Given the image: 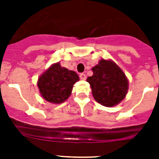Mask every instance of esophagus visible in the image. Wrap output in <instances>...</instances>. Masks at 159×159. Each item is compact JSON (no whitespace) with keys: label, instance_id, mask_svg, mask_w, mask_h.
<instances>
[{"label":"esophagus","instance_id":"obj_1","mask_svg":"<svg viewBox=\"0 0 159 159\" xmlns=\"http://www.w3.org/2000/svg\"><path fill=\"white\" fill-rule=\"evenodd\" d=\"M79 77L82 80H85L86 78H87V76H86V74H85V73H80Z\"/></svg>","mask_w":159,"mask_h":159}]
</instances>
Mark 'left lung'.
Returning <instances> with one entry per match:
<instances>
[{"mask_svg": "<svg viewBox=\"0 0 159 159\" xmlns=\"http://www.w3.org/2000/svg\"><path fill=\"white\" fill-rule=\"evenodd\" d=\"M93 75L87 81L92 87L93 97L107 107L119 104L125 97L129 82L124 72L111 60H100L92 67Z\"/></svg>", "mask_w": 159, "mask_h": 159, "instance_id": "8db88e82", "label": "left lung"}]
</instances>
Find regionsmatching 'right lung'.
I'll return each mask as SVG.
<instances>
[{
  "mask_svg": "<svg viewBox=\"0 0 159 159\" xmlns=\"http://www.w3.org/2000/svg\"><path fill=\"white\" fill-rule=\"evenodd\" d=\"M78 80L79 77L76 72L61 67L57 62L39 77L38 87L47 102L58 104L69 97L73 85Z\"/></svg>",
  "mask_w": 159,
  "mask_h": 159,
  "instance_id": "1",
  "label": "right lung"
}]
</instances>
